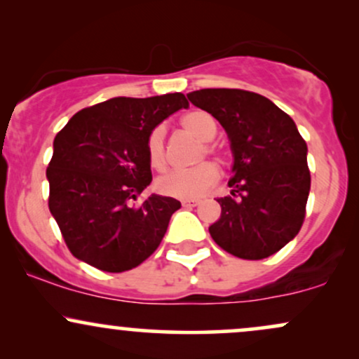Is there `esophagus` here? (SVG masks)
Listing matches in <instances>:
<instances>
[{
	"label": "esophagus",
	"mask_w": 359,
	"mask_h": 359,
	"mask_svg": "<svg viewBox=\"0 0 359 359\" xmlns=\"http://www.w3.org/2000/svg\"><path fill=\"white\" fill-rule=\"evenodd\" d=\"M199 204H201L199 199H184L182 201L184 208H196V205H199Z\"/></svg>",
	"instance_id": "34e87169"
}]
</instances>
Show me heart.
I'll return each mask as SVG.
<instances>
[{
    "mask_svg": "<svg viewBox=\"0 0 359 359\" xmlns=\"http://www.w3.org/2000/svg\"><path fill=\"white\" fill-rule=\"evenodd\" d=\"M180 125L185 131L196 137L199 142L204 143L201 148L199 160L205 155L217 156L219 150L211 145L217 135V123L211 114L205 111H191L184 114L180 119ZM147 155L150 165L156 170H163L167 167L165 154V128L156 125L147 137ZM219 179V170L211 162H203L199 165L187 168V170H172L165 175L158 177L155 182V189L162 196L175 197V199H194V197L203 196L212 187Z\"/></svg>",
    "mask_w": 359,
    "mask_h": 359,
    "instance_id": "b5f03b06",
    "label": "heart"
}]
</instances>
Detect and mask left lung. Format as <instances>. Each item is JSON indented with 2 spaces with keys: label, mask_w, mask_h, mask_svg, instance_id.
<instances>
[{
  "label": "left lung",
  "mask_w": 359,
  "mask_h": 359,
  "mask_svg": "<svg viewBox=\"0 0 359 359\" xmlns=\"http://www.w3.org/2000/svg\"><path fill=\"white\" fill-rule=\"evenodd\" d=\"M187 97L221 123L234 156L233 197L217 199L221 217L209 226L212 240L238 258H269L304 224L311 191L306 140L294 119L262 94L201 89Z\"/></svg>",
  "instance_id": "left-lung-1"
}]
</instances>
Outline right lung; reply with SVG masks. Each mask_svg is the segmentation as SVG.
<instances>
[{
  "label": "right lung",
  "instance_id": "obj_1",
  "mask_svg": "<svg viewBox=\"0 0 359 359\" xmlns=\"http://www.w3.org/2000/svg\"><path fill=\"white\" fill-rule=\"evenodd\" d=\"M187 106L182 93L113 97L81 109L57 133L48 209L74 257L119 273L158 248L180 203L155 194L142 205L131 201L151 182L148 133Z\"/></svg>",
  "mask_w": 359,
  "mask_h": 359
}]
</instances>
